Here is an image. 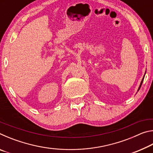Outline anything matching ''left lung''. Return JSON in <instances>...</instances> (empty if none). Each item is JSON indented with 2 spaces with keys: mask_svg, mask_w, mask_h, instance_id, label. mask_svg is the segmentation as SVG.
I'll list each match as a JSON object with an SVG mask.
<instances>
[{
  "mask_svg": "<svg viewBox=\"0 0 153 153\" xmlns=\"http://www.w3.org/2000/svg\"><path fill=\"white\" fill-rule=\"evenodd\" d=\"M146 74V73H145ZM145 76V75H144ZM144 77H143V78H142V81H141V83H140V86H139V88H138V90H140V87H141V86H142V82H143V80H144Z\"/></svg>",
  "mask_w": 153,
  "mask_h": 153,
  "instance_id": "left-lung-1",
  "label": "left lung"
}]
</instances>
